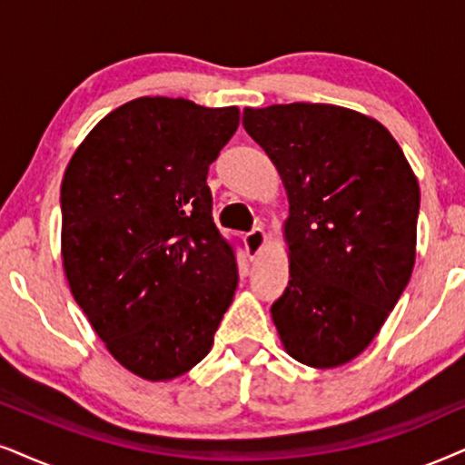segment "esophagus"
<instances>
[{
	"label": "esophagus",
	"instance_id": "esophagus-1",
	"mask_svg": "<svg viewBox=\"0 0 465 465\" xmlns=\"http://www.w3.org/2000/svg\"><path fill=\"white\" fill-rule=\"evenodd\" d=\"M244 242H246V249H249V255H251V260H252V257L260 255L263 246H266V232H263L262 227H255V229H252V232L246 233Z\"/></svg>",
	"mask_w": 465,
	"mask_h": 465
}]
</instances>
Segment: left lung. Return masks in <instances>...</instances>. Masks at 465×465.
Instances as JSON below:
<instances>
[{
	"instance_id": "left-lung-1",
	"label": "left lung",
	"mask_w": 465,
	"mask_h": 465,
	"mask_svg": "<svg viewBox=\"0 0 465 465\" xmlns=\"http://www.w3.org/2000/svg\"><path fill=\"white\" fill-rule=\"evenodd\" d=\"M290 199V283L270 309L287 354L315 369L371 343L416 260L420 191L373 117L320 103L244 109Z\"/></svg>"
}]
</instances>
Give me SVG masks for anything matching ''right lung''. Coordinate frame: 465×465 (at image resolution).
<instances>
[{
    "instance_id": "right-lung-1",
    "label": "right lung",
    "mask_w": 465,
    "mask_h": 465,
    "mask_svg": "<svg viewBox=\"0 0 465 465\" xmlns=\"http://www.w3.org/2000/svg\"><path fill=\"white\" fill-rule=\"evenodd\" d=\"M238 122V107L134 98L92 128L64 173L70 292L111 356L143 380L203 361L233 301L236 252L205 178Z\"/></svg>"
}]
</instances>
